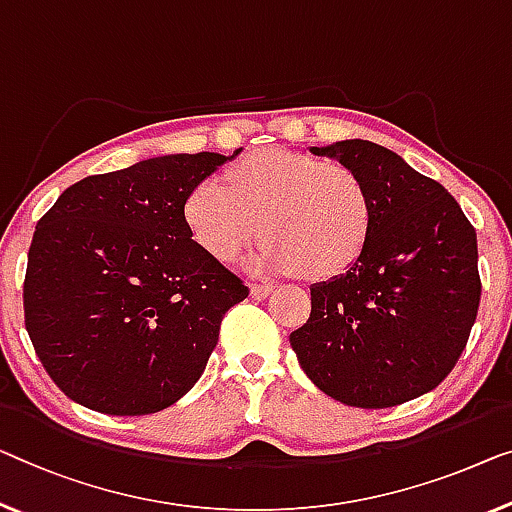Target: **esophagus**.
Wrapping results in <instances>:
<instances>
[{
	"label": "esophagus",
	"instance_id": "1",
	"mask_svg": "<svg viewBox=\"0 0 512 512\" xmlns=\"http://www.w3.org/2000/svg\"><path fill=\"white\" fill-rule=\"evenodd\" d=\"M271 292H273V287H269V285H253V287H250V296H253L255 301H264Z\"/></svg>",
	"mask_w": 512,
	"mask_h": 512
}]
</instances>
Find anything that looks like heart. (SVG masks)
<instances>
[{"label":"heart","instance_id":"1","mask_svg":"<svg viewBox=\"0 0 512 512\" xmlns=\"http://www.w3.org/2000/svg\"><path fill=\"white\" fill-rule=\"evenodd\" d=\"M183 223L216 262H232L259 236L255 271L338 278L368 246L375 202L354 167L287 149H264L207 179L183 202Z\"/></svg>","mask_w":512,"mask_h":512}]
</instances>
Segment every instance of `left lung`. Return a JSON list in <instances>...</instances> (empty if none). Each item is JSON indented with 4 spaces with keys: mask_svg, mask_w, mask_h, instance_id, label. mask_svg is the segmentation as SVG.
<instances>
[{
    "mask_svg": "<svg viewBox=\"0 0 512 512\" xmlns=\"http://www.w3.org/2000/svg\"><path fill=\"white\" fill-rule=\"evenodd\" d=\"M310 151L361 174L375 225L352 269L310 287V317L289 342L333 400L361 409L414 400L448 377L476 322V230L441 183L381 144Z\"/></svg>",
    "mask_w": 512,
    "mask_h": 512,
    "instance_id": "left-lung-1",
    "label": "left lung"
}]
</instances>
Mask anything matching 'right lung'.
I'll list each match as a JSON object with an SVG mask.
<instances>
[{
  "label": "right lung",
  "instance_id": "1",
  "mask_svg": "<svg viewBox=\"0 0 512 512\" xmlns=\"http://www.w3.org/2000/svg\"><path fill=\"white\" fill-rule=\"evenodd\" d=\"M239 151L94 174L38 220L25 326L73 402L110 416L156 414L202 377L225 312L248 287L190 239L183 202Z\"/></svg>",
  "mask_w": 512,
  "mask_h": 512
}]
</instances>
